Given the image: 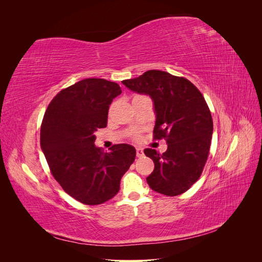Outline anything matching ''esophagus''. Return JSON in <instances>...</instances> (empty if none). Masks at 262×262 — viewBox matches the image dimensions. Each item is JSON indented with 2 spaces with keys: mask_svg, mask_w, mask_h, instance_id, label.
Here are the masks:
<instances>
[{
  "mask_svg": "<svg viewBox=\"0 0 262 262\" xmlns=\"http://www.w3.org/2000/svg\"><path fill=\"white\" fill-rule=\"evenodd\" d=\"M143 155H144L143 149H142L141 147H137V156L138 157H142Z\"/></svg>",
  "mask_w": 262,
  "mask_h": 262,
  "instance_id": "esophagus-1",
  "label": "esophagus"
}]
</instances>
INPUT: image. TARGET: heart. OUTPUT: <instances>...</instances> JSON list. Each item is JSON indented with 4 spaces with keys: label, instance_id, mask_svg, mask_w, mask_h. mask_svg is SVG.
I'll list each match as a JSON object with an SVG mask.
<instances>
[{
    "label": "heart",
    "instance_id": "b5f03b06",
    "mask_svg": "<svg viewBox=\"0 0 262 262\" xmlns=\"http://www.w3.org/2000/svg\"><path fill=\"white\" fill-rule=\"evenodd\" d=\"M133 138H134V139H138V138H139V132H134V133H133Z\"/></svg>",
    "mask_w": 262,
    "mask_h": 262
}]
</instances>
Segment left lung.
Returning <instances> with one entry per match:
<instances>
[{
  "label": "left lung",
  "mask_w": 262,
  "mask_h": 262,
  "mask_svg": "<svg viewBox=\"0 0 262 262\" xmlns=\"http://www.w3.org/2000/svg\"><path fill=\"white\" fill-rule=\"evenodd\" d=\"M122 84L152 98L154 139H165L167 143L163 154L144 149L155 165L146 178L148 186L168 196L186 192L200 178L211 146L213 121L202 94L187 78L158 70H149Z\"/></svg>",
  "instance_id": "1"
}]
</instances>
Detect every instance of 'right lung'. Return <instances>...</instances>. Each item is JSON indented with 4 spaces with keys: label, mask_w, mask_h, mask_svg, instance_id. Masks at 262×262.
<instances>
[{
    "label": "right lung",
    "mask_w": 262,
    "mask_h": 262,
    "mask_svg": "<svg viewBox=\"0 0 262 262\" xmlns=\"http://www.w3.org/2000/svg\"><path fill=\"white\" fill-rule=\"evenodd\" d=\"M120 94L115 82L85 78L58 93L45 113L40 146L47 163L62 189L81 203L96 205L114 198L136 160L132 145L117 144L105 153L94 143Z\"/></svg>",
    "instance_id": "add662e5"
}]
</instances>
